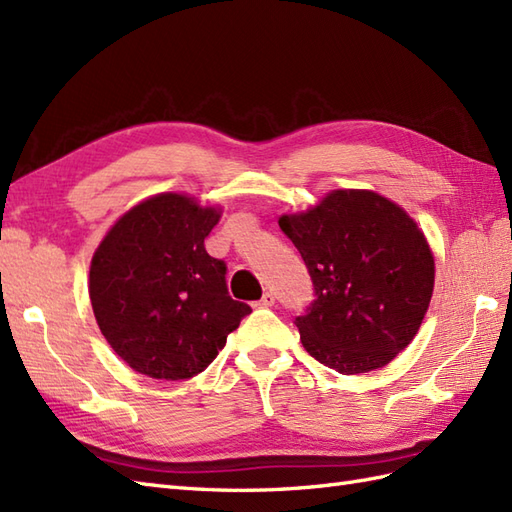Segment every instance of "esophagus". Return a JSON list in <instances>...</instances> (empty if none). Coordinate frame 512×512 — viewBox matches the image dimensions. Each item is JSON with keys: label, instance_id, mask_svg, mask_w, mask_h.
I'll use <instances>...</instances> for the list:
<instances>
[{"label": "esophagus", "instance_id": "obj_1", "mask_svg": "<svg viewBox=\"0 0 512 512\" xmlns=\"http://www.w3.org/2000/svg\"><path fill=\"white\" fill-rule=\"evenodd\" d=\"M274 303H277V296H274L272 292H266L264 296H261V300L257 303V307H272Z\"/></svg>", "mask_w": 512, "mask_h": 512}]
</instances>
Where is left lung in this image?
Returning a JSON list of instances; mask_svg holds the SVG:
<instances>
[{
    "label": "left lung",
    "mask_w": 512,
    "mask_h": 512,
    "mask_svg": "<svg viewBox=\"0 0 512 512\" xmlns=\"http://www.w3.org/2000/svg\"><path fill=\"white\" fill-rule=\"evenodd\" d=\"M279 227L309 268L316 300L296 318L311 357L339 374L383 368L413 342L435 290L417 222L374 190H331Z\"/></svg>",
    "instance_id": "obj_1"
}]
</instances>
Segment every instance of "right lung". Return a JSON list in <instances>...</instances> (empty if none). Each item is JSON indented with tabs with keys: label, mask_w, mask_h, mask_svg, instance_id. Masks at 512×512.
<instances>
[{
	"label": "right lung",
	"mask_w": 512,
	"mask_h": 512,
	"mask_svg": "<svg viewBox=\"0 0 512 512\" xmlns=\"http://www.w3.org/2000/svg\"><path fill=\"white\" fill-rule=\"evenodd\" d=\"M222 207L190 194L147 196L108 229L90 261L101 335L131 370L183 381L203 372L251 307L227 292V266L205 251Z\"/></svg>",
	"instance_id": "obj_1"
}]
</instances>
